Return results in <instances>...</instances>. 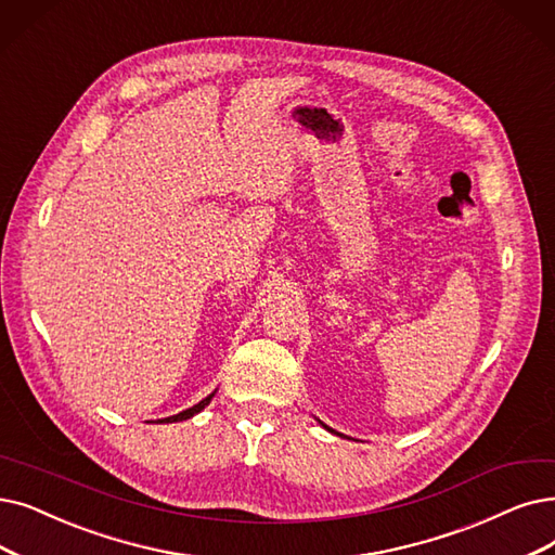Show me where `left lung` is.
Returning a JSON list of instances; mask_svg holds the SVG:
<instances>
[{"mask_svg": "<svg viewBox=\"0 0 555 555\" xmlns=\"http://www.w3.org/2000/svg\"><path fill=\"white\" fill-rule=\"evenodd\" d=\"M319 424H321V426H323V428H325L327 433H335V430H332L330 426H325V424H323V421H319ZM335 435H339V437H346V435H341V433H335Z\"/></svg>", "mask_w": 555, "mask_h": 555, "instance_id": "left-lung-1", "label": "left lung"}]
</instances>
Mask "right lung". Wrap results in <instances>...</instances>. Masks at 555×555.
I'll return each mask as SVG.
<instances>
[{
    "label": "right lung",
    "instance_id": "1",
    "mask_svg": "<svg viewBox=\"0 0 555 555\" xmlns=\"http://www.w3.org/2000/svg\"><path fill=\"white\" fill-rule=\"evenodd\" d=\"M214 396H216V391H211L207 398H203L201 403L193 405V408H189V410H184V412H180V414H172V416H166V418H157V424H177V421H186V418L195 416L197 412H203V410L211 403V398H214Z\"/></svg>",
    "mask_w": 555,
    "mask_h": 555
}]
</instances>
